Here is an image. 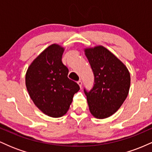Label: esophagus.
I'll list each match as a JSON object with an SVG mask.
<instances>
[{
	"instance_id": "esophagus-1",
	"label": "esophagus",
	"mask_w": 152,
	"mask_h": 152,
	"mask_svg": "<svg viewBox=\"0 0 152 152\" xmlns=\"http://www.w3.org/2000/svg\"><path fill=\"white\" fill-rule=\"evenodd\" d=\"M77 83L78 84V86H80V88H81V87H82V81H77Z\"/></svg>"
}]
</instances>
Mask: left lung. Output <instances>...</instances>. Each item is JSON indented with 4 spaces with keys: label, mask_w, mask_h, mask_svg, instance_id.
Returning a JSON list of instances; mask_svg holds the SVG:
<instances>
[{
    "label": "left lung",
    "mask_w": 152,
    "mask_h": 152,
    "mask_svg": "<svg viewBox=\"0 0 152 152\" xmlns=\"http://www.w3.org/2000/svg\"><path fill=\"white\" fill-rule=\"evenodd\" d=\"M94 75V85L87 91L89 111L95 118L111 116L123 104L130 88V74L114 54L102 46L84 49Z\"/></svg>",
    "instance_id": "1"
}]
</instances>
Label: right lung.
<instances>
[{
    "mask_svg": "<svg viewBox=\"0 0 152 152\" xmlns=\"http://www.w3.org/2000/svg\"><path fill=\"white\" fill-rule=\"evenodd\" d=\"M64 47L52 44L41 52L28 68L26 86L34 104L53 118L67 113L73 97L80 89L68 78L69 69L62 63Z\"/></svg>",
    "mask_w": 152,
    "mask_h": 152,
    "instance_id": "1",
    "label": "right lung"
}]
</instances>
